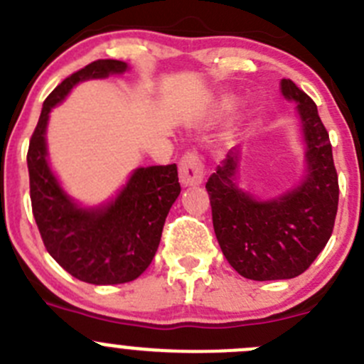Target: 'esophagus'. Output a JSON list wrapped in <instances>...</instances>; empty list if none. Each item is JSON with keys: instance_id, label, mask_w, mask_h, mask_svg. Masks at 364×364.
Masks as SVG:
<instances>
[{"instance_id": "1", "label": "esophagus", "mask_w": 364, "mask_h": 364, "mask_svg": "<svg viewBox=\"0 0 364 364\" xmlns=\"http://www.w3.org/2000/svg\"><path fill=\"white\" fill-rule=\"evenodd\" d=\"M178 178L182 186H198L203 181V163L196 152H186L178 163Z\"/></svg>"}]
</instances>
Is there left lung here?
<instances>
[{
  "instance_id": "obj_1",
  "label": "left lung",
  "mask_w": 364,
  "mask_h": 364,
  "mask_svg": "<svg viewBox=\"0 0 364 364\" xmlns=\"http://www.w3.org/2000/svg\"><path fill=\"white\" fill-rule=\"evenodd\" d=\"M282 92L296 100L303 122L308 161L304 182L276 200H255L235 186V149L205 186L223 255L240 276L255 282L303 274L333 233L340 196L329 132L316 104L292 79H283Z\"/></svg>"
}]
</instances>
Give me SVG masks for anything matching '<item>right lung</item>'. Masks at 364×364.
<instances>
[{"label":"right lung","instance_id":"1","mask_svg":"<svg viewBox=\"0 0 364 364\" xmlns=\"http://www.w3.org/2000/svg\"><path fill=\"white\" fill-rule=\"evenodd\" d=\"M125 68L120 60H97L63 79L44 100L26 157L31 210L46 250L68 274L92 285L132 282L149 267L168 212L181 194L177 164L139 168L113 203L85 210L72 203L49 170V111L79 81L120 74Z\"/></svg>","mask_w":364,"mask_h":364}]
</instances>
